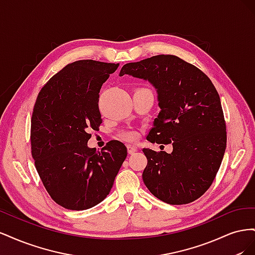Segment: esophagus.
<instances>
[{
  "label": "esophagus",
  "mask_w": 255,
  "mask_h": 255,
  "mask_svg": "<svg viewBox=\"0 0 255 255\" xmlns=\"http://www.w3.org/2000/svg\"><path fill=\"white\" fill-rule=\"evenodd\" d=\"M136 151H137V148H136L135 145H133V144H128V154H134Z\"/></svg>",
  "instance_id": "34e87169"
}]
</instances>
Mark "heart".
<instances>
[{
    "label": "heart",
    "instance_id": "obj_1",
    "mask_svg": "<svg viewBox=\"0 0 255 255\" xmlns=\"http://www.w3.org/2000/svg\"><path fill=\"white\" fill-rule=\"evenodd\" d=\"M136 133L135 132H128V133H126L125 134V137H126V139H128V140H134L135 138H136Z\"/></svg>",
    "mask_w": 255,
    "mask_h": 255
}]
</instances>
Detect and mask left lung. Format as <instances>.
I'll return each instance as SVG.
<instances>
[{"instance_id":"8db88e82","label":"left lung","mask_w":255,"mask_h":255,"mask_svg":"<svg viewBox=\"0 0 255 255\" xmlns=\"http://www.w3.org/2000/svg\"><path fill=\"white\" fill-rule=\"evenodd\" d=\"M148 81L160 112L146 140L172 143V152L142 149L143 183L168 204H187L210 188L227 146L220 98L212 81L174 55H156L121 68L120 76Z\"/></svg>"}]
</instances>
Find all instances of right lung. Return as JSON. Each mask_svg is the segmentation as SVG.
<instances>
[{
    "instance_id": "add662e5",
    "label": "right lung",
    "mask_w": 255,
    "mask_h": 255,
    "mask_svg": "<svg viewBox=\"0 0 255 255\" xmlns=\"http://www.w3.org/2000/svg\"><path fill=\"white\" fill-rule=\"evenodd\" d=\"M118 66L74 61L50 79L37 97L30 126L32 155L49 195L67 210H88L102 202L128 155L118 140L101 152L87 145L88 130L102 123L100 89Z\"/></svg>"
}]
</instances>
